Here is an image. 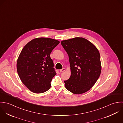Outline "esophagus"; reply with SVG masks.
<instances>
[{"instance_id":"esophagus-1","label":"esophagus","mask_w":123,"mask_h":123,"mask_svg":"<svg viewBox=\"0 0 123 123\" xmlns=\"http://www.w3.org/2000/svg\"><path fill=\"white\" fill-rule=\"evenodd\" d=\"M65 70H66V69H65V68H62V69H61L60 70V72H61V73H62V72H64Z\"/></svg>"}]
</instances>
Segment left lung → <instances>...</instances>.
<instances>
[{
    "label": "left lung",
    "instance_id": "obj_1",
    "mask_svg": "<svg viewBox=\"0 0 123 123\" xmlns=\"http://www.w3.org/2000/svg\"><path fill=\"white\" fill-rule=\"evenodd\" d=\"M61 44L68 55L71 70L70 77L64 81L65 87L74 94L88 91L101 72L98 49L91 42L80 37L63 40Z\"/></svg>",
    "mask_w": 123,
    "mask_h": 123
}]
</instances>
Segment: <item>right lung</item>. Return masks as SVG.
I'll use <instances>...</instances> for the list:
<instances>
[{"label":"right lung","instance_id":"1","mask_svg":"<svg viewBox=\"0 0 123 123\" xmlns=\"http://www.w3.org/2000/svg\"><path fill=\"white\" fill-rule=\"evenodd\" d=\"M60 42L47 38H34L27 43L17 60L18 73L22 83L34 93L45 92L56 74L50 53Z\"/></svg>","mask_w":123,"mask_h":123}]
</instances>
